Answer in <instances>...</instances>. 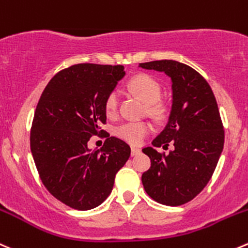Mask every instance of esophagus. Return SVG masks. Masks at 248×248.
I'll return each instance as SVG.
<instances>
[{"label":"esophagus","mask_w":248,"mask_h":248,"mask_svg":"<svg viewBox=\"0 0 248 248\" xmlns=\"http://www.w3.org/2000/svg\"><path fill=\"white\" fill-rule=\"evenodd\" d=\"M140 149L139 148H136V146H132V149H131V155L132 156H136V155H138V154H140Z\"/></svg>","instance_id":"esophagus-1"}]
</instances>
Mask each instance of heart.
Masks as SVG:
<instances>
[{
	"instance_id": "obj_1",
	"label": "heart",
	"mask_w": 248,
	"mask_h": 248,
	"mask_svg": "<svg viewBox=\"0 0 248 248\" xmlns=\"http://www.w3.org/2000/svg\"><path fill=\"white\" fill-rule=\"evenodd\" d=\"M128 90L134 97L140 99L146 105V111L155 119L162 120L166 116V107L160 102L161 86L151 76L140 74L134 76L128 82ZM119 107V95L115 91L108 94L104 103V109L108 116H115ZM153 127L148 122H124L115 128V134L122 140L133 145H138L151 132Z\"/></svg>"
}]
</instances>
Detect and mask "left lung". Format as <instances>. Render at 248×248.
<instances>
[{"label": "left lung", "mask_w": 248, "mask_h": 248, "mask_svg": "<svg viewBox=\"0 0 248 248\" xmlns=\"http://www.w3.org/2000/svg\"><path fill=\"white\" fill-rule=\"evenodd\" d=\"M163 71L172 80V110L167 126L143 149L151 166L141 175L146 194L167 206L193 200L212 178L224 145V129L217 100L207 81L189 65L175 60L140 63ZM173 149L166 155L155 150Z\"/></svg>", "instance_id": "obj_1"}]
</instances>
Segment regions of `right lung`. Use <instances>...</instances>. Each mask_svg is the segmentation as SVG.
Instances as JSON below:
<instances>
[{
	"mask_svg": "<svg viewBox=\"0 0 248 248\" xmlns=\"http://www.w3.org/2000/svg\"><path fill=\"white\" fill-rule=\"evenodd\" d=\"M124 76L122 65L76 64L55 74L41 94L31 153L46 189L69 207L99 206L131 155L128 144L100 128L107 122L105 99ZM100 134L105 145L91 152L88 140Z\"/></svg>",
	"mask_w": 248,
	"mask_h": 248,
	"instance_id": "obj_1",
	"label": "right lung"
}]
</instances>
